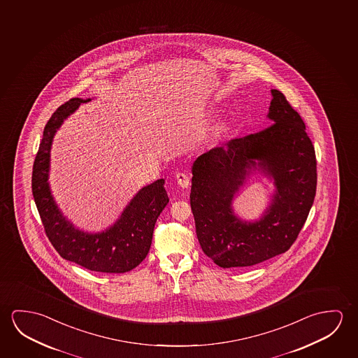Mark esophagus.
Wrapping results in <instances>:
<instances>
[{
  "label": "esophagus",
  "instance_id": "obj_1",
  "mask_svg": "<svg viewBox=\"0 0 358 358\" xmlns=\"http://www.w3.org/2000/svg\"><path fill=\"white\" fill-rule=\"evenodd\" d=\"M176 182L180 187H187L190 184V174L187 171H178L176 174Z\"/></svg>",
  "mask_w": 358,
  "mask_h": 358
}]
</instances>
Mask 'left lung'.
Listing matches in <instances>:
<instances>
[{
    "label": "left lung",
    "instance_id": "left-lung-1",
    "mask_svg": "<svg viewBox=\"0 0 358 358\" xmlns=\"http://www.w3.org/2000/svg\"><path fill=\"white\" fill-rule=\"evenodd\" d=\"M271 93L273 124L230 139L194 162L190 206L196 236L219 266H252L287 251L315 200L317 163L306 125L284 93ZM255 159L273 176L278 192L262 220L246 224L234 217L231 201Z\"/></svg>",
    "mask_w": 358,
    "mask_h": 358
}]
</instances>
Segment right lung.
<instances>
[{
	"mask_svg": "<svg viewBox=\"0 0 358 358\" xmlns=\"http://www.w3.org/2000/svg\"><path fill=\"white\" fill-rule=\"evenodd\" d=\"M80 98H72L56 109L47 122L32 171V194L45 235L63 259L91 271L122 273L131 271L149 252L155 222L168 204L164 179L143 187L107 231L85 234L74 229L59 213L48 187L50 150L55 133L69 114L78 108Z\"/></svg>",
	"mask_w": 358,
	"mask_h": 358,
	"instance_id": "1",
	"label": "right lung"
}]
</instances>
